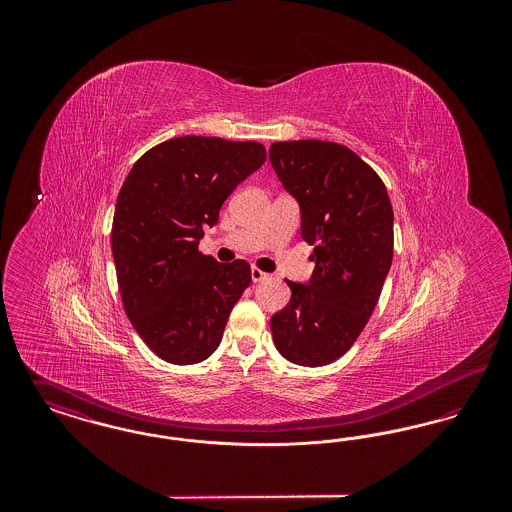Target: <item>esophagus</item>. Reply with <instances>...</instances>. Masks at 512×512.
<instances>
[{
	"mask_svg": "<svg viewBox=\"0 0 512 512\" xmlns=\"http://www.w3.org/2000/svg\"><path fill=\"white\" fill-rule=\"evenodd\" d=\"M267 278V272H263L261 268H251V280H253V282H263V280H267Z\"/></svg>",
	"mask_w": 512,
	"mask_h": 512,
	"instance_id": "obj_1",
	"label": "esophagus"
}]
</instances>
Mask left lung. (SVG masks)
Returning <instances> with one entry per match:
<instances>
[{
  "label": "left lung",
  "mask_w": 512,
  "mask_h": 512,
  "mask_svg": "<svg viewBox=\"0 0 512 512\" xmlns=\"http://www.w3.org/2000/svg\"><path fill=\"white\" fill-rule=\"evenodd\" d=\"M270 163L299 201L301 236L315 245L307 286L270 318L274 345L301 366L334 363L361 336L393 259V209L376 171L326 140L274 142Z\"/></svg>",
  "instance_id": "left-lung-1"
}]
</instances>
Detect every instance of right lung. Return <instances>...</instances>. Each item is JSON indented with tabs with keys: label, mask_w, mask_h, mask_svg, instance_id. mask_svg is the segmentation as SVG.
Masks as SVG:
<instances>
[{
	"label": "right lung",
	"mask_w": 512,
	"mask_h": 512,
	"mask_svg": "<svg viewBox=\"0 0 512 512\" xmlns=\"http://www.w3.org/2000/svg\"><path fill=\"white\" fill-rule=\"evenodd\" d=\"M265 159L259 142L178 136L146 151L122 184L111 228L122 307L167 363L205 361L251 284L247 261L219 263L197 245L228 195Z\"/></svg>",
	"instance_id": "add662e5"
}]
</instances>
